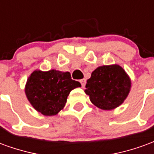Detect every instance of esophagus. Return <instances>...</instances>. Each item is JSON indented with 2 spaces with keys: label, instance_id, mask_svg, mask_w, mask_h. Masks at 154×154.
<instances>
[{
  "label": "esophagus",
  "instance_id": "esophagus-1",
  "mask_svg": "<svg viewBox=\"0 0 154 154\" xmlns=\"http://www.w3.org/2000/svg\"><path fill=\"white\" fill-rule=\"evenodd\" d=\"M80 82L82 84V87H85V86H86V79H82V80H80Z\"/></svg>",
  "mask_w": 154,
  "mask_h": 154
}]
</instances>
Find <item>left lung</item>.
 Returning <instances> with one entry per match:
<instances>
[{
    "instance_id": "1",
    "label": "left lung",
    "mask_w": 154,
    "mask_h": 154,
    "mask_svg": "<svg viewBox=\"0 0 154 154\" xmlns=\"http://www.w3.org/2000/svg\"><path fill=\"white\" fill-rule=\"evenodd\" d=\"M131 81L119 65L97 67L86 84L85 92L91 103L101 110H110L120 106L128 97Z\"/></svg>"
}]
</instances>
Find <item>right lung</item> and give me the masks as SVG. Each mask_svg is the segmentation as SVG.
<instances>
[{
	"label": "right lung",
	"instance_id": "add662e5",
	"mask_svg": "<svg viewBox=\"0 0 154 154\" xmlns=\"http://www.w3.org/2000/svg\"><path fill=\"white\" fill-rule=\"evenodd\" d=\"M80 87V82L72 80L68 72L35 70L29 77L25 91L35 110L51 116L63 109L71 91Z\"/></svg>",
	"mask_w": 154,
	"mask_h": 154
}]
</instances>
